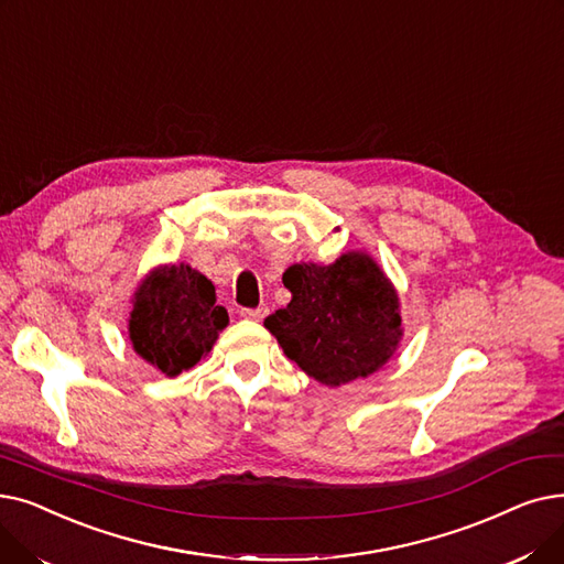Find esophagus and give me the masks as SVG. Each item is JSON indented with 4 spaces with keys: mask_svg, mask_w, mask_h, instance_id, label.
Listing matches in <instances>:
<instances>
[{
    "mask_svg": "<svg viewBox=\"0 0 564 564\" xmlns=\"http://www.w3.org/2000/svg\"><path fill=\"white\" fill-rule=\"evenodd\" d=\"M265 314H268V307H265V305H261V307H243V310H240V316H243V318H252V321H261Z\"/></svg>",
    "mask_w": 564,
    "mask_h": 564,
    "instance_id": "34e87169",
    "label": "esophagus"
}]
</instances>
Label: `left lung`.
Returning <instances> with one entry per match:
<instances>
[{
    "label": "left lung",
    "instance_id": "8db88e82",
    "mask_svg": "<svg viewBox=\"0 0 564 564\" xmlns=\"http://www.w3.org/2000/svg\"><path fill=\"white\" fill-rule=\"evenodd\" d=\"M282 282L291 301L263 326L307 377L337 388L392 356L401 337L399 301L367 254L348 252L330 265L296 263Z\"/></svg>",
    "mask_w": 564,
    "mask_h": 564
}]
</instances>
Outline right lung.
Here are the masks:
<instances>
[{
  "label": "right lung",
  "instance_id": "obj_1",
  "mask_svg": "<svg viewBox=\"0 0 564 564\" xmlns=\"http://www.w3.org/2000/svg\"><path fill=\"white\" fill-rule=\"evenodd\" d=\"M229 314L216 303V286L191 265L153 271L135 293L130 341L135 351L167 377H178L210 351Z\"/></svg>",
  "mask_w": 564,
  "mask_h": 564
}]
</instances>
